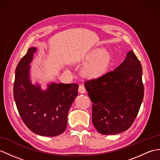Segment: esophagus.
I'll return each mask as SVG.
<instances>
[{
  "instance_id": "1",
  "label": "esophagus",
  "mask_w": 160,
  "mask_h": 160,
  "mask_svg": "<svg viewBox=\"0 0 160 160\" xmlns=\"http://www.w3.org/2000/svg\"><path fill=\"white\" fill-rule=\"evenodd\" d=\"M78 90L81 93H84L86 92V89H85V88L83 85H80L79 86V89Z\"/></svg>"
}]
</instances>
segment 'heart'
<instances>
[{
	"mask_svg": "<svg viewBox=\"0 0 160 160\" xmlns=\"http://www.w3.org/2000/svg\"><path fill=\"white\" fill-rule=\"evenodd\" d=\"M110 61L111 55L108 51L102 48L93 49L85 56V62L88 64L85 73L92 77L98 76L106 71Z\"/></svg>",
	"mask_w": 160,
	"mask_h": 160,
	"instance_id": "obj_1",
	"label": "heart"
}]
</instances>
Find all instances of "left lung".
<instances>
[{
	"label": "left lung",
	"mask_w": 160,
	"mask_h": 160,
	"mask_svg": "<svg viewBox=\"0 0 160 160\" xmlns=\"http://www.w3.org/2000/svg\"><path fill=\"white\" fill-rule=\"evenodd\" d=\"M142 66L132 51L113 71L85 81L92 102V123L99 133L127 130L137 116L144 96Z\"/></svg>",
	"instance_id": "left-lung-1"
}]
</instances>
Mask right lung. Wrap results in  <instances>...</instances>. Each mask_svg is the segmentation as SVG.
<instances>
[{
  "label": "right lung",
  "mask_w": 160,
  "mask_h": 160,
  "mask_svg": "<svg viewBox=\"0 0 160 160\" xmlns=\"http://www.w3.org/2000/svg\"><path fill=\"white\" fill-rule=\"evenodd\" d=\"M36 48H30L15 69L13 96L23 122L34 133L56 136L63 133L67 116L78 94L77 83H52L46 91L29 79V64Z\"/></svg>",
  "instance_id": "obj_1"
}]
</instances>
